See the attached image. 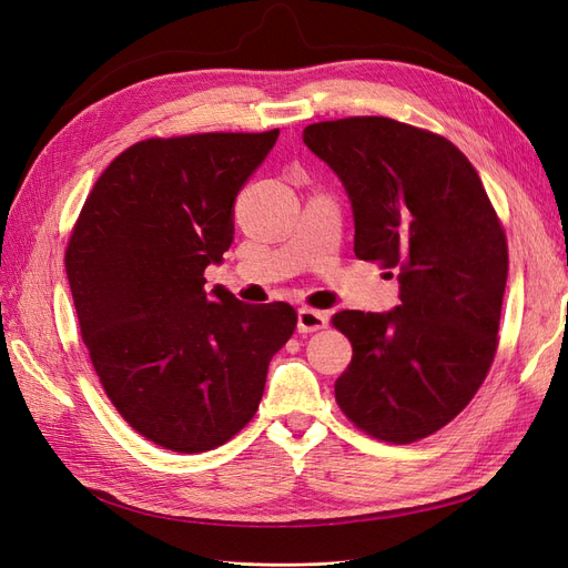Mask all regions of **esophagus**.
<instances>
[{
	"mask_svg": "<svg viewBox=\"0 0 568 568\" xmlns=\"http://www.w3.org/2000/svg\"><path fill=\"white\" fill-rule=\"evenodd\" d=\"M329 324V315L313 311V307H301L298 311V332L301 334H313L320 329H326Z\"/></svg>",
	"mask_w": 568,
	"mask_h": 568,
	"instance_id": "1",
	"label": "esophagus"
}]
</instances>
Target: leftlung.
<instances>
[{
	"label": "left lung",
	"mask_w": 568,
	"mask_h": 568,
	"mask_svg": "<svg viewBox=\"0 0 568 568\" xmlns=\"http://www.w3.org/2000/svg\"><path fill=\"white\" fill-rule=\"evenodd\" d=\"M303 142L346 186L355 255L400 280L393 313L334 315L353 346L336 403L376 440H422L471 403L495 359L503 222L469 159L436 132L353 115L307 125Z\"/></svg>",
	"instance_id": "8db88e82"
}]
</instances>
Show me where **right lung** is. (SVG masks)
Segmentation results:
<instances>
[{"instance_id": "obj_1", "label": "right lung", "mask_w": 568, "mask_h": 568, "mask_svg": "<svg viewBox=\"0 0 568 568\" xmlns=\"http://www.w3.org/2000/svg\"><path fill=\"white\" fill-rule=\"evenodd\" d=\"M280 130L151 136L109 163L65 248L80 334L109 400L165 450H215L253 419L288 303L205 291L232 244L239 189Z\"/></svg>"}]
</instances>
